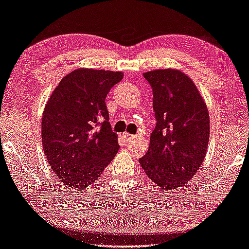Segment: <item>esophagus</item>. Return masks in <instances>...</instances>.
Masks as SVG:
<instances>
[{
  "mask_svg": "<svg viewBox=\"0 0 249 249\" xmlns=\"http://www.w3.org/2000/svg\"><path fill=\"white\" fill-rule=\"evenodd\" d=\"M123 137L125 138V140H126V141H131V140H134V139L136 138V136H134V135H130V134H127V132H124V134H123Z\"/></svg>",
  "mask_w": 249,
  "mask_h": 249,
  "instance_id": "esophagus-1",
  "label": "esophagus"
}]
</instances>
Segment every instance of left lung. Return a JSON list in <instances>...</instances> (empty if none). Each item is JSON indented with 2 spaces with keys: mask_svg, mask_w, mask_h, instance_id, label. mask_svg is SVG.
Here are the masks:
<instances>
[{
  "mask_svg": "<svg viewBox=\"0 0 249 249\" xmlns=\"http://www.w3.org/2000/svg\"><path fill=\"white\" fill-rule=\"evenodd\" d=\"M143 75L153 88L157 124L148 151L139 162L161 190L177 189L193 178L206 157L209 112L193 80L178 69Z\"/></svg>",
  "mask_w": 249,
  "mask_h": 249,
  "instance_id": "8db88e82",
  "label": "left lung"
}]
</instances>
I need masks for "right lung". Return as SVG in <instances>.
<instances>
[{
	"label": "right lung",
	"instance_id": "right-lung-1",
	"mask_svg": "<svg viewBox=\"0 0 249 249\" xmlns=\"http://www.w3.org/2000/svg\"><path fill=\"white\" fill-rule=\"evenodd\" d=\"M123 76V72L76 69L60 80L45 104L43 151L66 187H90L118 153L105 100Z\"/></svg>",
	"mask_w": 249,
	"mask_h": 249
}]
</instances>
